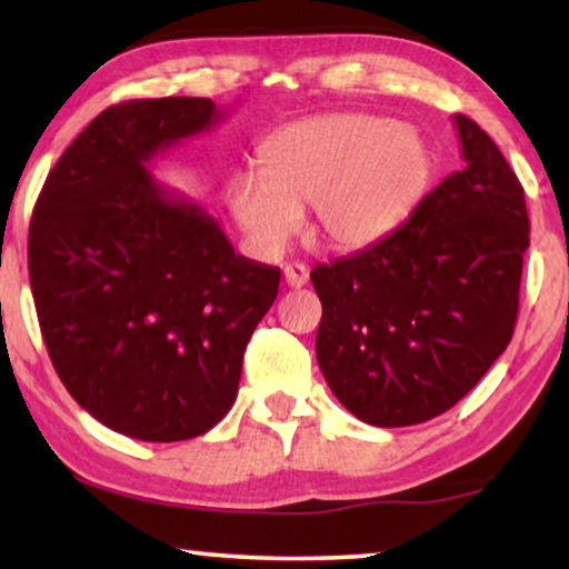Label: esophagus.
<instances>
[{"label": "esophagus", "instance_id": "34e87169", "mask_svg": "<svg viewBox=\"0 0 569 569\" xmlns=\"http://www.w3.org/2000/svg\"><path fill=\"white\" fill-rule=\"evenodd\" d=\"M310 279V271L306 263H287L284 267V282L292 287V290H300V287H306Z\"/></svg>", "mask_w": 569, "mask_h": 569}]
</instances>
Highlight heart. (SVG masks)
<instances>
[{"label":"heart","mask_w":569,"mask_h":569,"mask_svg":"<svg viewBox=\"0 0 569 569\" xmlns=\"http://www.w3.org/2000/svg\"><path fill=\"white\" fill-rule=\"evenodd\" d=\"M422 131L372 113H326L267 139L261 173L230 186V212L263 251L282 248L310 204V236L337 251L368 248L409 220L432 181Z\"/></svg>","instance_id":"1"}]
</instances>
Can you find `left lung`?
<instances>
[{
    "label": "left lung",
    "mask_w": 569,
    "mask_h": 569,
    "mask_svg": "<svg viewBox=\"0 0 569 569\" xmlns=\"http://www.w3.org/2000/svg\"><path fill=\"white\" fill-rule=\"evenodd\" d=\"M463 170L401 228L310 271L316 357L362 422L409 427L463 399L510 345L528 248L523 186L485 129L456 113Z\"/></svg>",
    "instance_id": "1"
}]
</instances>
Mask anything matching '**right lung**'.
<instances>
[{
    "label": "right lung",
    "mask_w": 569,
    "mask_h": 569,
    "mask_svg": "<svg viewBox=\"0 0 569 569\" xmlns=\"http://www.w3.org/2000/svg\"><path fill=\"white\" fill-rule=\"evenodd\" d=\"M220 119L209 98L106 108L53 166L30 220V290L57 376L137 440H189L228 415L279 292L277 267L238 256L214 217L147 170Z\"/></svg>",
    "instance_id": "right-lung-1"
}]
</instances>
